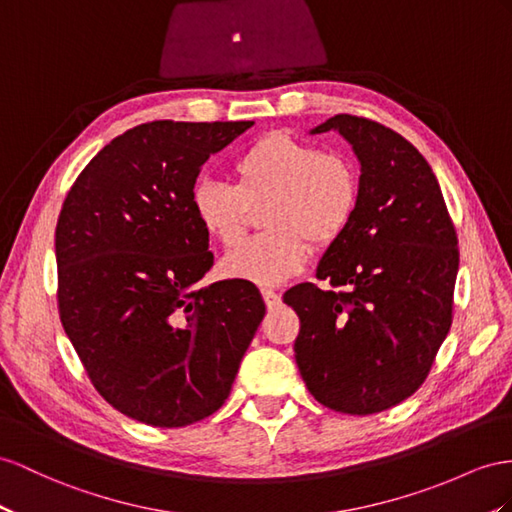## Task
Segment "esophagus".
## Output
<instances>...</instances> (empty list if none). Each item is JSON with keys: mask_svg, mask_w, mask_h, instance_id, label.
I'll list each match as a JSON object with an SVG mask.
<instances>
[{"mask_svg": "<svg viewBox=\"0 0 512 512\" xmlns=\"http://www.w3.org/2000/svg\"><path fill=\"white\" fill-rule=\"evenodd\" d=\"M261 296H264V303L270 311L281 305V294H277L274 290H268V287H266V290H261Z\"/></svg>", "mask_w": 512, "mask_h": 512, "instance_id": "34e87169", "label": "esophagus"}]
</instances>
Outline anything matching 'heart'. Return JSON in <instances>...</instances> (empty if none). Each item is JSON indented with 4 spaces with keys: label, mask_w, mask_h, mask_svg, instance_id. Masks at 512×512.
I'll use <instances>...</instances> for the list:
<instances>
[{
    "label": "heart",
    "mask_w": 512,
    "mask_h": 512,
    "mask_svg": "<svg viewBox=\"0 0 512 512\" xmlns=\"http://www.w3.org/2000/svg\"><path fill=\"white\" fill-rule=\"evenodd\" d=\"M235 186L199 179L190 194L199 227L233 246L248 222V205L268 201L266 233L248 238L222 257V272L261 287L281 285L303 272L313 244H331L355 218L359 170L350 157L285 134L253 142L233 162Z\"/></svg>",
    "instance_id": "b5f03b06"
}]
</instances>
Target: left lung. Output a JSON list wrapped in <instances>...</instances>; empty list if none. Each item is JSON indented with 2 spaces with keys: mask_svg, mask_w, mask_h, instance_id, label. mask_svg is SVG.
Listing matches in <instances>:
<instances>
[{
  "mask_svg": "<svg viewBox=\"0 0 512 512\" xmlns=\"http://www.w3.org/2000/svg\"><path fill=\"white\" fill-rule=\"evenodd\" d=\"M324 131L357 155L359 205L316 272L346 292L300 283L283 294L300 318L294 357L320 404L381 413L424 383L450 331L458 240L439 181L409 140L350 114L311 134Z\"/></svg>",
  "mask_w": 512,
  "mask_h": 512,
  "instance_id": "obj_1",
  "label": "left lung"
}]
</instances>
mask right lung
<instances>
[{
	"instance_id": "add662e5",
	"label": "right lung",
	"mask_w": 512,
	"mask_h": 512,
	"mask_svg": "<svg viewBox=\"0 0 512 512\" xmlns=\"http://www.w3.org/2000/svg\"><path fill=\"white\" fill-rule=\"evenodd\" d=\"M253 121H153L106 144L56 227L58 307L90 381L116 411L181 428L218 411L266 305L253 283L196 290L214 266L190 194L209 155Z\"/></svg>"
}]
</instances>
